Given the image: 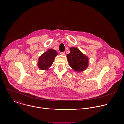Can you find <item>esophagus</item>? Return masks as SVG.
<instances>
[{
	"label": "esophagus",
	"mask_w": 124,
	"mask_h": 124,
	"mask_svg": "<svg viewBox=\"0 0 124 124\" xmlns=\"http://www.w3.org/2000/svg\"><path fill=\"white\" fill-rule=\"evenodd\" d=\"M60 54L61 55H65V52H61V53H60Z\"/></svg>",
	"instance_id": "1"
}]
</instances>
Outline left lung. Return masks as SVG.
Wrapping results in <instances>:
<instances>
[{"instance_id": "8db88e82", "label": "left lung", "mask_w": 124, "mask_h": 124, "mask_svg": "<svg viewBox=\"0 0 124 124\" xmlns=\"http://www.w3.org/2000/svg\"><path fill=\"white\" fill-rule=\"evenodd\" d=\"M70 53L67 55L70 66L77 71L85 70L89 65L88 57L75 47L70 48Z\"/></svg>"}]
</instances>
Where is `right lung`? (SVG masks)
Masks as SVG:
<instances>
[{
	"instance_id": "add662e5",
	"label": "right lung",
	"mask_w": 124,
	"mask_h": 124,
	"mask_svg": "<svg viewBox=\"0 0 124 124\" xmlns=\"http://www.w3.org/2000/svg\"><path fill=\"white\" fill-rule=\"evenodd\" d=\"M57 55V53L55 50L53 49L48 50L38 58V67L41 70H48L53 64Z\"/></svg>"
}]
</instances>
